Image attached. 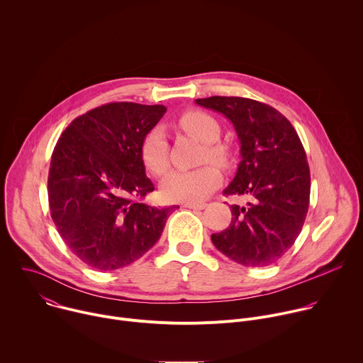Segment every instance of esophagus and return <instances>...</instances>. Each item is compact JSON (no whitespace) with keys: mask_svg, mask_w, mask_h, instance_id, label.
Here are the masks:
<instances>
[{"mask_svg":"<svg viewBox=\"0 0 363 363\" xmlns=\"http://www.w3.org/2000/svg\"><path fill=\"white\" fill-rule=\"evenodd\" d=\"M184 206H185V208H189V210H203V208H205V203H191V202H185Z\"/></svg>","mask_w":363,"mask_h":363,"instance_id":"esophagus-1","label":"esophagus"}]
</instances>
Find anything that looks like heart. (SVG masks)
I'll list each match as a JSON object with an SVG mask.
<instances>
[{"label":"heart","mask_w":363,"mask_h":363,"mask_svg":"<svg viewBox=\"0 0 363 363\" xmlns=\"http://www.w3.org/2000/svg\"><path fill=\"white\" fill-rule=\"evenodd\" d=\"M178 126L188 135L205 143L202 162L211 161L220 167L230 165V150L217 143L220 125L208 113L189 111L178 119ZM140 160L153 175H162L168 169V143L160 129L150 130L140 143ZM221 182L220 171L205 165L192 171H171L161 184V194L169 202L196 203L208 196Z\"/></svg>","instance_id":"obj_1"}]
</instances>
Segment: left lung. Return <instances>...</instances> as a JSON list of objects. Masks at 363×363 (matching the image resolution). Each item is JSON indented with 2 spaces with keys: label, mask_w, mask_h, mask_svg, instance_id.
Instances as JSON below:
<instances>
[{
  "label": "left lung",
  "mask_w": 363,
  "mask_h": 363,
  "mask_svg": "<svg viewBox=\"0 0 363 363\" xmlns=\"http://www.w3.org/2000/svg\"><path fill=\"white\" fill-rule=\"evenodd\" d=\"M196 105L223 113L240 140L241 161L227 195H245L231 205V224L213 234V244L245 267L276 263L294 244L306 220L310 169L300 138L274 108L245 97L213 96Z\"/></svg>",
  "instance_id": "left-lung-1"
}]
</instances>
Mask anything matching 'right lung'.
<instances>
[{
  "mask_svg": "<svg viewBox=\"0 0 363 363\" xmlns=\"http://www.w3.org/2000/svg\"><path fill=\"white\" fill-rule=\"evenodd\" d=\"M167 108L108 103L76 118L51 155L48 203L60 237L87 266L122 269L157 242L171 208L139 199L155 189L140 143Z\"/></svg>",
  "mask_w": 363,
  "mask_h": 363,
  "instance_id": "right-lung-1",
  "label": "right lung"
}]
</instances>
